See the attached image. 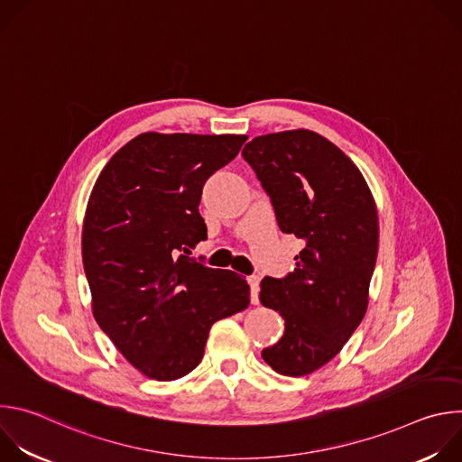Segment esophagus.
<instances>
[{
	"label": "esophagus",
	"mask_w": 462,
	"mask_h": 462,
	"mask_svg": "<svg viewBox=\"0 0 462 462\" xmlns=\"http://www.w3.org/2000/svg\"><path fill=\"white\" fill-rule=\"evenodd\" d=\"M248 285H250V300L252 303H257L259 301V276H248L246 278Z\"/></svg>",
	"instance_id": "obj_1"
}]
</instances>
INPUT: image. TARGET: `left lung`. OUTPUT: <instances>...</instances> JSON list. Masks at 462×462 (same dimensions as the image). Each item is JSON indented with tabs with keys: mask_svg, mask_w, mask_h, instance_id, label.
I'll list each match as a JSON object with an SVG mask.
<instances>
[{
	"mask_svg": "<svg viewBox=\"0 0 462 462\" xmlns=\"http://www.w3.org/2000/svg\"><path fill=\"white\" fill-rule=\"evenodd\" d=\"M243 159L271 197L278 226L305 248L285 278L261 282V303L285 333L261 356L276 373L309 374L333 360L360 325L378 254L373 195L351 159L309 129L261 135Z\"/></svg>",
	"mask_w": 462,
	"mask_h": 462,
	"instance_id": "8db88e82",
	"label": "left lung"
}]
</instances>
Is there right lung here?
Listing matches in <instances>:
<instances>
[{
	"instance_id": "right-lung-1",
	"label": "right lung",
	"mask_w": 462,
	"mask_h": 462,
	"mask_svg": "<svg viewBox=\"0 0 462 462\" xmlns=\"http://www.w3.org/2000/svg\"><path fill=\"white\" fill-rule=\"evenodd\" d=\"M245 141L143 134L111 157L91 191L82 259L93 314L150 378L188 374L205 355L210 327L250 303L245 278L189 257L207 239L203 186Z\"/></svg>"
}]
</instances>
